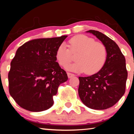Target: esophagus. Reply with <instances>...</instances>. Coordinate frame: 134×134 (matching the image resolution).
Segmentation results:
<instances>
[{
  "instance_id": "esophagus-1",
  "label": "esophagus",
  "mask_w": 134,
  "mask_h": 134,
  "mask_svg": "<svg viewBox=\"0 0 134 134\" xmlns=\"http://www.w3.org/2000/svg\"><path fill=\"white\" fill-rule=\"evenodd\" d=\"M67 76H68V77H69V78H71L72 77H73L75 75H74V74L71 73V72H67Z\"/></svg>"
}]
</instances>
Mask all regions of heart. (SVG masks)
<instances>
[{
	"mask_svg": "<svg viewBox=\"0 0 134 134\" xmlns=\"http://www.w3.org/2000/svg\"><path fill=\"white\" fill-rule=\"evenodd\" d=\"M69 49L64 44L58 47L56 58L61 66L64 67L72 60V55L77 54V62L67 65L68 70L94 74L99 71L107 60V49L103 43L84 35H76L69 40Z\"/></svg>",
	"mask_w": 134,
	"mask_h": 134,
	"instance_id": "obj_1",
	"label": "heart"
}]
</instances>
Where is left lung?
I'll list each match as a JSON object with an SVG mask.
<instances>
[{"mask_svg": "<svg viewBox=\"0 0 134 134\" xmlns=\"http://www.w3.org/2000/svg\"><path fill=\"white\" fill-rule=\"evenodd\" d=\"M105 45L107 60L102 69L89 77H79V97L90 109L103 110L115 105L125 92L128 71L118 45L100 32L89 30Z\"/></svg>", "mask_w": 134, "mask_h": 134, "instance_id": "left-lung-1", "label": "left lung"}]
</instances>
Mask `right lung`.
Returning <instances> with one entry per match:
<instances>
[{"mask_svg": "<svg viewBox=\"0 0 134 134\" xmlns=\"http://www.w3.org/2000/svg\"><path fill=\"white\" fill-rule=\"evenodd\" d=\"M67 37L33 40L17 49L8 74L9 91L21 108L41 112L53 105L59 85L68 79L55 55Z\"/></svg>", "mask_w": 134, "mask_h": 134, "instance_id": "add662e5", "label": "right lung"}]
</instances>
